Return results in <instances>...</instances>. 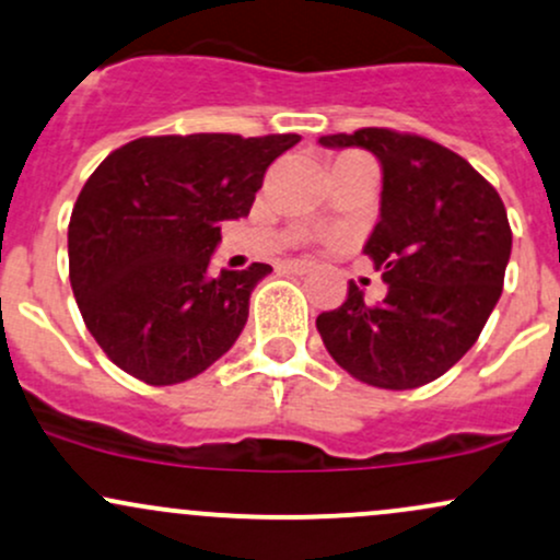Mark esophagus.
I'll use <instances>...</instances> for the list:
<instances>
[{
    "instance_id": "esophagus-1",
    "label": "esophagus",
    "mask_w": 560,
    "mask_h": 560,
    "mask_svg": "<svg viewBox=\"0 0 560 560\" xmlns=\"http://www.w3.org/2000/svg\"><path fill=\"white\" fill-rule=\"evenodd\" d=\"M284 268L294 270V273H308L313 266H311L308 260H284Z\"/></svg>"
}]
</instances>
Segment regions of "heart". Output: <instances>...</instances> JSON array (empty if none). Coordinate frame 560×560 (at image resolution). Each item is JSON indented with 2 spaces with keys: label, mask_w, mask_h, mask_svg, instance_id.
Returning <instances> with one entry per match:
<instances>
[{
  "label": "heart",
  "mask_w": 560,
  "mask_h": 560,
  "mask_svg": "<svg viewBox=\"0 0 560 560\" xmlns=\"http://www.w3.org/2000/svg\"><path fill=\"white\" fill-rule=\"evenodd\" d=\"M342 159H355V156H353V153H350V156H342ZM342 159H340V162H342Z\"/></svg>",
  "instance_id": "b5f03b06"
}]
</instances>
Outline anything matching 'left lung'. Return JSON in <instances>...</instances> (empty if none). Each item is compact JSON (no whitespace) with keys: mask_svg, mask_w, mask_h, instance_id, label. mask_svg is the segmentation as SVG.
Returning a JSON list of instances; mask_svg holds the SVG:
<instances>
[{"mask_svg":"<svg viewBox=\"0 0 560 560\" xmlns=\"http://www.w3.org/2000/svg\"><path fill=\"white\" fill-rule=\"evenodd\" d=\"M318 143L359 145L383 164V205L364 255L388 284L372 305L350 281L346 303L318 313V335L361 383H433L468 353L500 300L513 247L505 205L459 153L422 135L361 127Z\"/></svg>","mask_w":560,"mask_h":560,"instance_id":"left-lung-1","label":"left lung"}]
</instances>
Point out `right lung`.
<instances>
[{
	"instance_id": "1",
	"label": "right lung",
	"mask_w": 560,
	"mask_h": 560,
	"mask_svg": "<svg viewBox=\"0 0 560 560\" xmlns=\"http://www.w3.org/2000/svg\"><path fill=\"white\" fill-rule=\"evenodd\" d=\"M300 135H156L110 151L69 223V279L90 335L119 370L175 385L242 335L266 262L210 276L223 220L247 218L273 159Z\"/></svg>"
}]
</instances>
